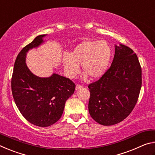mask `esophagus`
<instances>
[{
    "instance_id": "1",
    "label": "esophagus",
    "mask_w": 155,
    "mask_h": 155,
    "mask_svg": "<svg viewBox=\"0 0 155 155\" xmlns=\"http://www.w3.org/2000/svg\"><path fill=\"white\" fill-rule=\"evenodd\" d=\"M83 85H76V90H79V89H81V88H83Z\"/></svg>"
}]
</instances>
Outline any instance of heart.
Returning a JSON list of instances; mask_svg holds the SVG:
<instances>
[{
	"label": "heart",
	"mask_w": 155,
	"mask_h": 155,
	"mask_svg": "<svg viewBox=\"0 0 155 155\" xmlns=\"http://www.w3.org/2000/svg\"><path fill=\"white\" fill-rule=\"evenodd\" d=\"M111 58V47L107 41L86 40L77 44L69 54L65 53L62 64L65 76L74 78L79 66L85 72L83 78H101L106 72Z\"/></svg>",
	"instance_id": "b5f03b06"
}]
</instances>
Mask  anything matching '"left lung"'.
Segmentation results:
<instances>
[{
    "instance_id": "obj_1",
    "label": "left lung",
    "mask_w": 155,
    "mask_h": 155,
    "mask_svg": "<svg viewBox=\"0 0 155 155\" xmlns=\"http://www.w3.org/2000/svg\"><path fill=\"white\" fill-rule=\"evenodd\" d=\"M141 87V68L128 46L115 45L111 67L98 81L89 85L91 117L104 126L117 124L134 109Z\"/></svg>"
}]
</instances>
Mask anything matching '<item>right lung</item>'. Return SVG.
I'll return each mask as SVG.
<instances>
[{
	"label": "right lung",
	"mask_w": 155,
	"mask_h": 155,
	"mask_svg": "<svg viewBox=\"0 0 155 155\" xmlns=\"http://www.w3.org/2000/svg\"><path fill=\"white\" fill-rule=\"evenodd\" d=\"M46 35L37 36L22 49L15 59L12 78L13 97L21 114L31 124L40 127H49L61 118L65 102L74 94L76 87L69 78L56 73L49 77H40L27 67V52L41 45Z\"/></svg>",
	"instance_id": "add662e5"
}]
</instances>
